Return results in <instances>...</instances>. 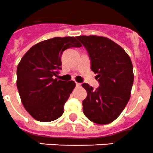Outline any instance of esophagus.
Returning <instances> with one entry per match:
<instances>
[{
  "label": "esophagus",
  "mask_w": 153,
  "mask_h": 153,
  "mask_svg": "<svg viewBox=\"0 0 153 153\" xmlns=\"http://www.w3.org/2000/svg\"><path fill=\"white\" fill-rule=\"evenodd\" d=\"M76 87H80V86H81V84H80V83L76 82Z\"/></svg>",
  "instance_id": "obj_1"
}]
</instances>
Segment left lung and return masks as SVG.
<instances>
[{"label": "left lung", "instance_id": "8db88e82", "mask_svg": "<svg viewBox=\"0 0 153 153\" xmlns=\"http://www.w3.org/2000/svg\"><path fill=\"white\" fill-rule=\"evenodd\" d=\"M91 61V69L100 84L95 90L86 83L83 112L89 120L100 125L108 124L120 115L129 102L134 84L130 57L120 46L105 37L78 36Z\"/></svg>", "mask_w": 153, "mask_h": 153}]
</instances>
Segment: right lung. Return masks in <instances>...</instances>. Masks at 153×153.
I'll list each match as a JSON object with an SVG mask.
<instances>
[{"mask_svg": "<svg viewBox=\"0 0 153 153\" xmlns=\"http://www.w3.org/2000/svg\"><path fill=\"white\" fill-rule=\"evenodd\" d=\"M74 37H56L35 44L17 67L16 85L24 108L39 122L56 120L75 88V82L57 80L62 53L80 47Z\"/></svg>", "mask_w": 153, "mask_h": 153, "instance_id": "obj_1", "label": "right lung"}]
</instances>
